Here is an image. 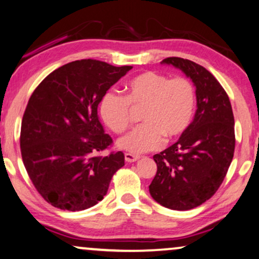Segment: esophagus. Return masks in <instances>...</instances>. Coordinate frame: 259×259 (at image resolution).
Masks as SVG:
<instances>
[{
	"mask_svg": "<svg viewBox=\"0 0 259 259\" xmlns=\"http://www.w3.org/2000/svg\"><path fill=\"white\" fill-rule=\"evenodd\" d=\"M124 157H125L126 162H135L140 158L139 155H134V154H130V153L124 154Z\"/></svg>",
	"mask_w": 259,
	"mask_h": 259,
	"instance_id": "34e87169",
	"label": "esophagus"
}]
</instances>
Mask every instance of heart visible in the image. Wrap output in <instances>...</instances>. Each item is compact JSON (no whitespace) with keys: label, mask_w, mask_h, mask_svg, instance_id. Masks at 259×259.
<instances>
[{"label":"heart","mask_w":259,"mask_h":259,"mask_svg":"<svg viewBox=\"0 0 259 259\" xmlns=\"http://www.w3.org/2000/svg\"><path fill=\"white\" fill-rule=\"evenodd\" d=\"M132 108L142 109L141 124L118 141L130 153L155 150L163 142L180 137L192 122L195 89L187 78L144 72L125 85V97L108 91L99 103L101 117L111 132L122 134L132 122Z\"/></svg>","instance_id":"obj_1"}]
</instances>
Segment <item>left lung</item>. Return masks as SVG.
Listing matches in <instances>:
<instances>
[{"instance_id": "8db88e82", "label": "left lung", "mask_w": 259, "mask_h": 259, "mask_svg": "<svg viewBox=\"0 0 259 259\" xmlns=\"http://www.w3.org/2000/svg\"><path fill=\"white\" fill-rule=\"evenodd\" d=\"M162 64L192 79L198 109L178 142L154 155L157 171L149 192L164 207L187 211L211 199L223 184L236 146L234 117L225 90L205 67L178 57Z\"/></svg>"}]
</instances>
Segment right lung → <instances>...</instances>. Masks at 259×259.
Segmentation results:
<instances>
[{"instance_id": "1", "label": "right lung", "mask_w": 259, "mask_h": 259, "mask_svg": "<svg viewBox=\"0 0 259 259\" xmlns=\"http://www.w3.org/2000/svg\"><path fill=\"white\" fill-rule=\"evenodd\" d=\"M132 68L75 60L34 90L23 113L20 147L29 179L48 204L75 212L104 198L113 174L124 165V154L97 155L112 146L97 109L106 91Z\"/></svg>"}]
</instances>
